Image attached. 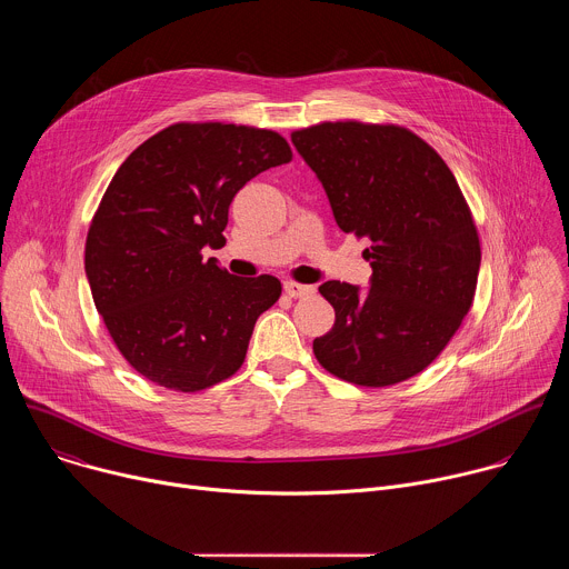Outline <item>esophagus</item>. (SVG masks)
Instances as JSON below:
<instances>
[{
    "mask_svg": "<svg viewBox=\"0 0 569 569\" xmlns=\"http://www.w3.org/2000/svg\"><path fill=\"white\" fill-rule=\"evenodd\" d=\"M283 290H286V295H288V297H292V299L308 297V295H312V292H315V288H312V286H303V283H295V281H286V283H283Z\"/></svg>",
    "mask_w": 569,
    "mask_h": 569,
    "instance_id": "obj_1",
    "label": "esophagus"
}]
</instances>
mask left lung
Returning a JSON list of instances; mask_svg holds the SVG:
<instances>
[{"label": "left lung", "mask_w": 569, "mask_h": 569, "mask_svg": "<svg viewBox=\"0 0 569 569\" xmlns=\"http://www.w3.org/2000/svg\"><path fill=\"white\" fill-rule=\"evenodd\" d=\"M292 143L329 196L338 227L369 238L371 286L327 281L333 329L312 353L329 373L387 387L421 373L472 306L481 263L468 202L439 152L393 123L323 121Z\"/></svg>", "instance_id": "obj_1"}]
</instances>
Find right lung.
<instances>
[{"label": "right lung", "mask_w": 569, "mask_h": 569, "mask_svg": "<svg viewBox=\"0 0 569 569\" xmlns=\"http://www.w3.org/2000/svg\"><path fill=\"white\" fill-rule=\"evenodd\" d=\"M290 159L274 130L207 121L159 130L119 167L88 231L86 272L110 338L137 373L200 391L240 369L281 281L231 277L204 261L202 248L224 242L233 196Z\"/></svg>", "instance_id": "add662e5"}]
</instances>
